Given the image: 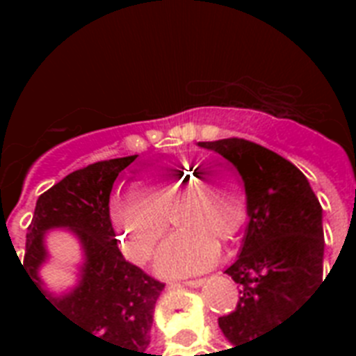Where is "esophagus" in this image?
<instances>
[{"label":"esophagus","instance_id":"1","mask_svg":"<svg viewBox=\"0 0 356 356\" xmlns=\"http://www.w3.org/2000/svg\"><path fill=\"white\" fill-rule=\"evenodd\" d=\"M205 282V279H194V281H184V282H173V286H190V288H197Z\"/></svg>","mask_w":356,"mask_h":356}]
</instances>
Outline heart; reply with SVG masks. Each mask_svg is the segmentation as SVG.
<instances>
[{"label": "heart", "mask_w": 356, "mask_h": 356, "mask_svg": "<svg viewBox=\"0 0 356 356\" xmlns=\"http://www.w3.org/2000/svg\"><path fill=\"white\" fill-rule=\"evenodd\" d=\"M108 216L123 254L144 264L166 233L177 229L155 259L164 277L200 273L218 260L220 245L238 236L248 218V197L240 179L225 166L164 162L140 173L131 194H116Z\"/></svg>", "instance_id": "1"}]
</instances>
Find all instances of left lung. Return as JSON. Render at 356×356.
Returning a JSON list of instances; mask_svg holds the SVG:
<instances>
[{
  "label": "left lung",
  "instance_id": "1",
  "mask_svg": "<svg viewBox=\"0 0 356 356\" xmlns=\"http://www.w3.org/2000/svg\"><path fill=\"white\" fill-rule=\"evenodd\" d=\"M242 175L249 223L227 273L240 284L236 309L218 318L233 346L253 342L284 321L323 281L321 205L301 170L243 138L200 142Z\"/></svg>",
  "mask_w": 356,
  "mask_h": 356
}]
</instances>
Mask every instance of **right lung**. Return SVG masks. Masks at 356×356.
<instances>
[{
    "mask_svg": "<svg viewBox=\"0 0 356 356\" xmlns=\"http://www.w3.org/2000/svg\"><path fill=\"white\" fill-rule=\"evenodd\" d=\"M134 159L136 155L94 162L44 192L27 227L24 266L36 292L63 320L116 346L122 356H162L147 353V346L164 284L123 259L108 216L114 181ZM57 227L70 228L86 253L80 284L64 296L47 293L38 275L47 258L43 234Z\"/></svg>",
    "mask_w": 356,
    "mask_h": 356,
    "instance_id": "1",
    "label": "right lung"
}]
</instances>
